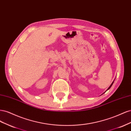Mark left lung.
Here are the masks:
<instances>
[{"mask_svg":"<svg viewBox=\"0 0 131 131\" xmlns=\"http://www.w3.org/2000/svg\"><path fill=\"white\" fill-rule=\"evenodd\" d=\"M114 81H113V82H112V84H111V85H110V86H109V88H108V89H107V90H109V89H110V88H111V87H112V85H113V83H114ZM107 90H106V91H107Z\"/></svg>","mask_w":131,"mask_h":131,"instance_id":"obj_1","label":"left lung"}]
</instances>
